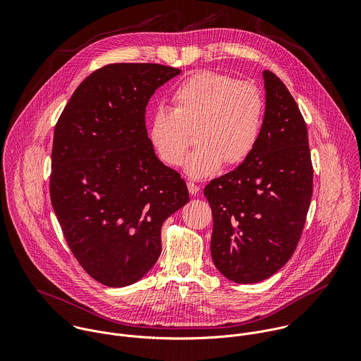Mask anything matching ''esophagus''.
<instances>
[{"label": "esophagus", "mask_w": 361, "mask_h": 361, "mask_svg": "<svg viewBox=\"0 0 361 361\" xmlns=\"http://www.w3.org/2000/svg\"><path fill=\"white\" fill-rule=\"evenodd\" d=\"M187 187H188V191H190L191 195H197L198 191H200V187H198L195 183H191V181H190V183L187 184Z\"/></svg>", "instance_id": "esophagus-1"}]
</instances>
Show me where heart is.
Masks as SVG:
<instances>
[{
	"label": "heart",
	"instance_id": "obj_1",
	"mask_svg": "<svg viewBox=\"0 0 361 361\" xmlns=\"http://www.w3.org/2000/svg\"><path fill=\"white\" fill-rule=\"evenodd\" d=\"M173 109L159 107L148 127L157 157L178 167L191 145L184 171L191 178L214 174L220 167L245 161L260 140L264 123V98L250 82L201 71L184 80L171 95Z\"/></svg>",
	"mask_w": 361,
	"mask_h": 361
}]
</instances>
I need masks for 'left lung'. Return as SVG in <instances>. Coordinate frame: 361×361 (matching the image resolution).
<instances>
[{"label": "left lung", "instance_id": "8db88e82", "mask_svg": "<svg viewBox=\"0 0 361 361\" xmlns=\"http://www.w3.org/2000/svg\"><path fill=\"white\" fill-rule=\"evenodd\" d=\"M264 123L259 142L235 170L204 188L213 210L212 257L240 284L277 273L293 255L313 195L307 127L283 81L263 71Z\"/></svg>", "mask_w": 361, "mask_h": 361}]
</instances>
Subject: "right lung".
Segmentation results:
<instances>
[{"label": "right lung", "mask_w": 361, "mask_h": 361, "mask_svg": "<svg viewBox=\"0 0 361 361\" xmlns=\"http://www.w3.org/2000/svg\"><path fill=\"white\" fill-rule=\"evenodd\" d=\"M161 64H110L74 91L54 130L49 195L81 267L109 287L142 279L161 254V226L190 200L154 152L145 107L178 75Z\"/></svg>", "instance_id": "add662e5"}]
</instances>
